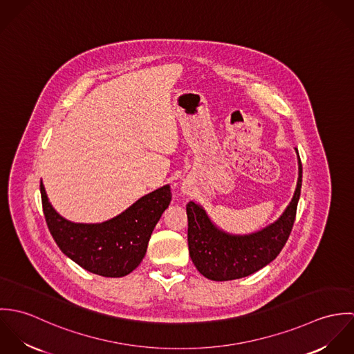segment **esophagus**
Listing matches in <instances>:
<instances>
[{"instance_id": "1", "label": "esophagus", "mask_w": 354, "mask_h": 354, "mask_svg": "<svg viewBox=\"0 0 354 354\" xmlns=\"http://www.w3.org/2000/svg\"><path fill=\"white\" fill-rule=\"evenodd\" d=\"M184 194H185V192H184Z\"/></svg>"}]
</instances>
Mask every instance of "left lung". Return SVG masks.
Returning a JSON list of instances; mask_svg holds the SVG:
<instances>
[{"label":"left lung","instance_id":"left-lung-1","mask_svg":"<svg viewBox=\"0 0 354 354\" xmlns=\"http://www.w3.org/2000/svg\"><path fill=\"white\" fill-rule=\"evenodd\" d=\"M299 177L293 198L277 221L248 234H234L219 227L203 205L187 204L188 248L198 271L211 281L248 277L271 263L286 244L301 194L303 166L297 149Z\"/></svg>","mask_w":354,"mask_h":354}]
</instances>
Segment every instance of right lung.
Returning a JSON list of instances; mask_svg holds the SVG:
<instances>
[{
  "label": "right lung",
  "mask_w": 354,
  "mask_h": 354,
  "mask_svg": "<svg viewBox=\"0 0 354 354\" xmlns=\"http://www.w3.org/2000/svg\"><path fill=\"white\" fill-rule=\"evenodd\" d=\"M41 195L58 248L84 270L107 278L125 277L142 263L152 230L171 201L170 185H163L104 222L79 223L55 211L42 181Z\"/></svg>",
  "instance_id": "add662e5"
}]
</instances>
